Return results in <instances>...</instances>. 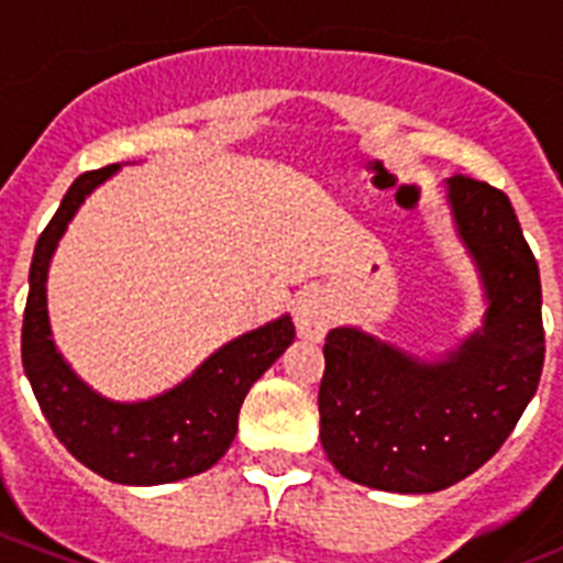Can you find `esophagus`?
Wrapping results in <instances>:
<instances>
[{
  "mask_svg": "<svg viewBox=\"0 0 563 563\" xmlns=\"http://www.w3.org/2000/svg\"><path fill=\"white\" fill-rule=\"evenodd\" d=\"M298 335L307 341H321L332 327V305L321 290H307L296 307Z\"/></svg>",
  "mask_w": 563,
  "mask_h": 563,
  "instance_id": "1",
  "label": "esophagus"
}]
</instances>
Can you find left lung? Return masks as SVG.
I'll return each instance as SVG.
<instances>
[{"instance_id":"left-lung-1","label":"left lung","mask_w":563,"mask_h":563,"mask_svg":"<svg viewBox=\"0 0 563 563\" xmlns=\"http://www.w3.org/2000/svg\"><path fill=\"white\" fill-rule=\"evenodd\" d=\"M456 231L487 292L485 327L442 363H420L352 327L324 343L321 445L346 479L434 494L485 465L516 429L544 366L541 282L507 194L454 174Z\"/></svg>"}]
</instances>
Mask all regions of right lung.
Returning <instances> with one entry per match:
<instances>
[{"label": "right lung", "mask_w": 563, "mask_h": 563, "mask_svg": "<svg viewBox=\"0 0 563 563\" xmlns=\"http://www.w3.org/2000/svg\"><path fill=\"white\" fill-rule=\"evenodd\" d=\"M112 166L84 172L64 194L30 262V292L22 321V363L38 409L64 449L81 465L118 485H163L202 474L220 462L236 437L242 400L296 338L290 316L239 335L213 352L188 380L146 402H112L84 386L49 338L47 282L49 256L64 228L89 191L101 186Z\"/></svg>", "instance_id": "obj_1"}]
</instances>
